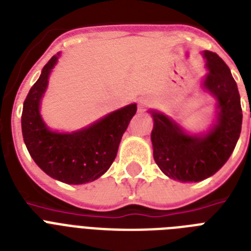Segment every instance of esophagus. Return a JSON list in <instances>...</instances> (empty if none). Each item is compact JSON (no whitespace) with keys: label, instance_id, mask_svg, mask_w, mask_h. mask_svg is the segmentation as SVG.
Returning <instances> with one entry per match:
<instances>
[{"label":"esophagus","instance_id":"34e87169","mask_svg":"<svg viewBox=\"0 0 251 251\" xmlns=\"http://www.w3.org/2000/svg\"><path fill=\"white\" fill-rule=\"evenodd\" d=\"M151 105V100L148 97H142L140 98L137 101V106H138V110H145L148 109L149 106Z\"/></svg>","mask_w":251,"mask_h":251}]
</instances>
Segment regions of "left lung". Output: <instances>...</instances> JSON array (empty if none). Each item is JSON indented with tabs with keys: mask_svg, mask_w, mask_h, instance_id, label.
Here are the masks:
<instances>
[{
	"mask_svg": "<svg viewBox=\"0 0 251 251\" xmlns=\"http://www.w3.org/2000/svg\"><path fill=\"white\" fill-rule=\"evenodd\" d=\"M207 76L203 87L218 100V122L207 135H186L163 114L151 113L153 155L163 174L182 182L201 181L219 171L234 150L241 133L242 109L237 84L226 62L205 50Z\"/></svg>",
	"mask_w": 251,
	"mask_h": 251,
	"instance_id": "left-lung-1",
	"label": "left lung"
}]
</instances>
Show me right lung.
Segmentation results:
<instances>
[{"mask_svg":"<svg viewBox=\"0 0 251 251\" xmlns=\"http://www.w3.org/2000/svg\"><path fill=\"white\" fill-rule=\"evenodd\" d=\"M53 55L27 98L22 113L24 144L36 164L45 174L67 184H85L103 175L118 153L122 136L137 111L136 103L106 115L103 119L74 133L48 129L40 115V101L48 87L50 71L57 63Z\"/></svg>","mask_w":251,"mask_h":251,"instance_id":"obj_1","label":"right lung"}]
</instances>
